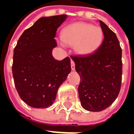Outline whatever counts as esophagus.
Segmentation results:
<instances>
[{
    "mask_svg": "<svg viewBox=\"0 0 134 134\" xmlns=\"http://www.w3.org/2000/svg\"><path fill=\"white\" fill-rule=\"evenodd\" d=\"M71 69H72V70H75V64L74 61L72 60V59H71Z\"/></svg>",
    "mask_w": 134,
    "mask_h": 134,
    "instance_id": "esophagus-1",
    "label": "esophagus"
}]
</instances>
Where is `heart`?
I'll use <instances>...</instances> for the list:
<instances>
[{
    "instance_id": "b5f03b06",
    "label": "heart",
    "mask_w": 134,
    "mask_h": 134,
    "mask_svg": "<svg viewBox=\"0 0 134 134\" xmlns=\"http://www.w3.org/2000/svg\"><path fill=\"white\" fill-rule=\"evenodd\" d=\"M63 43L73 46L77 54L87 56L95 53L103 41L102 29L91 24L76 22L63 29L61 33Z\"/></svg>"
}]
</instances>
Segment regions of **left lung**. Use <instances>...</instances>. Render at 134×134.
Wrapping results in <instances>:
<instances>
[{
	"mask_svg": "<svg viewBox=\"0 0 134 134\" xmlns=\"http://www.w3.org/2000/svg\"><path fill=\"white\" fill-rule=\"evenodd\" d=\"M104 34L100 47L92 54L72 56L80 77L81 105L89 111L106 109L117 98L122 80V49L115 34L100 21Z\"/></svg>",
	"mask_w": 134,
	"mask_h": 134,
	"instance_id": "1",
	"label": "left lung"
}]
</instances>
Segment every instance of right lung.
Masks as SVG:
<instances>
[{"instance_id": "1", "label": "right lung", "mask_w": 134, "mask_h": 134, "mask_svg": "<svg viewBox=\"0 0 134 134\" xmlns=\"http://www.w3.org/2000/svg\"><path fill=\"white\" fill-rule=\"evenodd\" d=\"M67 15L42 17L25 30L13 51L14 84L25 103L36 108L51 106L59 86L71 72L70 59L53 57L57 30Z\"/></svg>"}]
</instances>
